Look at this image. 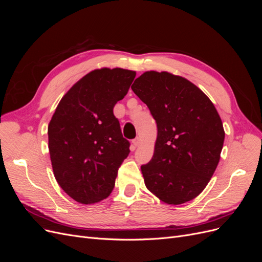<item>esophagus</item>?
Listing matches in <instances>:
<instances>
[{"label": "esophagus", "instance_id": "esophagus-1", "mask_svg": "<svg viewBox=\"0 0 262 262\" xmlns=\"http://www.w3.org/2000/svg\"><path fill=\"white\" fill-rule=\"evenodd\" d=\"M139 144H140V139H139V138H136V139H134V140L132 141V145H133L134 148H136Z\"/></svg>", "mask_w": 262, "mask_h": 262}]
</instances>
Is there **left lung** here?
<instances>
[{
	"label": "left lung",
	"mask_w": 262,
	"mask_h": 262,
	"mask_svg": "<svg viewBox=\"0 0 262 262\" xmlns=\"http://www.w3.org/2000/svg\"><path fill=\"white\" fill-rule=\"evenodd\" d=\"M157 124L154 155L141 166L146 188L165 203L194 199L215 171L225 132L212 101L186 78L149 71L131 86Z\"/></svg>",
	"instance_id": "8db88e82"
}]
</instances>
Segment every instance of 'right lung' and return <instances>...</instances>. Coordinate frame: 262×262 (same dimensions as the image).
I'll list each match as a JSON object with an SVG mask.
<instances>
[{
  "label": "right lung",
  "instance_id": "right-lung-1",
  "mask_svg": "<svg viewBox=\"0 0 262 262\" xmlns=\"http://www.w3.org/2000/svg\"><path fill=\"white\" fill-rule=\"evenodd\" d=\"M136 72L95 70L62 97L48 126L54 177L72 199L96 203L113 191L118 169L130 153L114 107L128 93Z\"/></svg>",
  "mask_w": 262,
  "mask_h": 262
}]
</instances>
